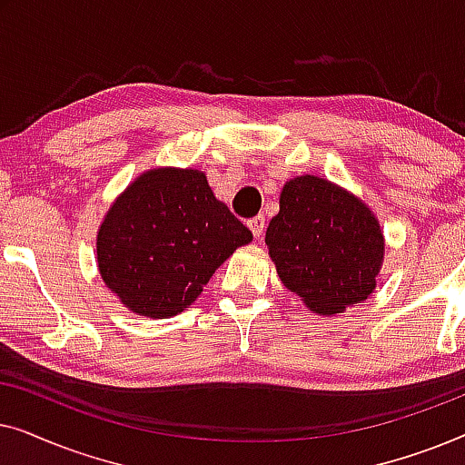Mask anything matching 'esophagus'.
I'll use <instances>...</instances> for the list:
<instances>
[{
	"mask_svg": "<svg viewBox=\"0 0 465 465\" xmlns=\"http://www.w3.org/2000/svg\"><path fill=\"white\" fill-rule=\"evenodd\" d=\"M247 226H250V231L253 232V237L256 239L264 237V228H266L264 215H256V218H252L250 222H247Z\"/></svg>",
	"mask_w": 465,
	"mask_h": 465,
	"instance_id": "obj_1",
	"label": "esophagus"
}]
</instances>
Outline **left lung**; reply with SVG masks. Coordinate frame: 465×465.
<instances>
[{
    "label": "left lung",
    "mask_w": 465,
    "mask_h": 465,
    "mask_svg": "<svg viewBox=\"0 0 465 465\" xmlns=\"http://www.w3.org/2000/svg\"><path fill=\"white\" fill-rule=\"evenodd\" d=\"M264 241L279 279L315 313H342L377 288L385 253L379 220L323 177L285 182Z\"/></svg>",
    "instance_id": "left-lung-1"
}]
</instances>
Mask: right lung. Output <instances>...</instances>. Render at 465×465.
Wrapping results in <instances>:
<instances>
[{
  "label": "right lung",
  "instance_id": "right-lung-1",
  "mask_svg": "<svg viewBox=\"0 0 465 465\" xmlns=\"http://www.w3.org/2000/svg\"><path fill=\"white\" fill-rule=\"evenodd\" d=\"M250 228L215 199L196 169L158 167L107 209L97 232L104 283L133 313L167 320L188 309Z\"/></svg>",
  "mask_w": 465,
  "mask_h": 465
}]
</instances>
